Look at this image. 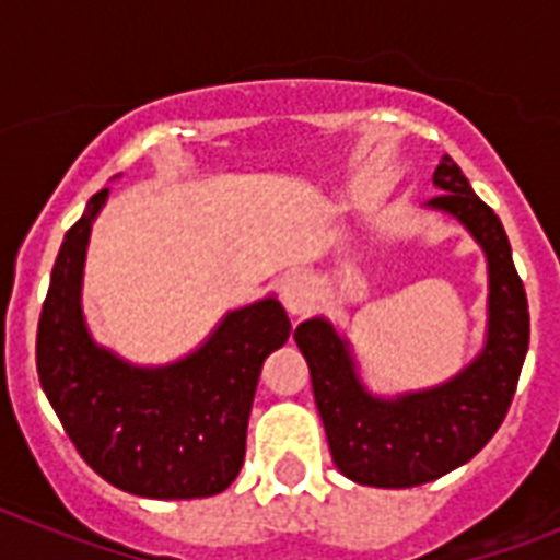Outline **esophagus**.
Returning <instances> with one entry per match:
<instances>
[{"instance_id":"1","label":"esophagus","mask_w":560,"mask_h":560,"mask_svg":"<svg viewBox=\"0 0 560 560\" xmlns=\"http://www.w3.org/2000/svg\"><path fill=\"white\" fill-rule=\"evenodd\" d=\"M281 302L288 307L293 316H302L305 311H311L314 305V288H311V281L305 276H290L281 284Z\"/></svg>"}]
</instances>
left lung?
<instances>
[{
    "instance_id": "left-lung-1",
    "label": "left lung",
    "mask_w": 560,
    "mask_h": 560,
    "mask_svg": "<svg viewBox=\"0 0 560 560\" xmlns=\"http://www.w3.org/2000/svg\"><path fill=\"white\" fill-rule=\"evenodd\" d=\"M433 183L442 194L430 206L459 218L488 255L491 325L479 360L439 389L374 400L331 325L307 319L293 334L311 369L334 465L360 486H424L474 459L503 424L529 351V302L503 223L451 156L439 162Z\"/></svg>"
}]
</instances>
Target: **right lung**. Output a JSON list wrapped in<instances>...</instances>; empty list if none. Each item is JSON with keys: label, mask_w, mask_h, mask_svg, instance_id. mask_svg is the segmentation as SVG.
I'll return each instance as SVG.
<instances>
[{"label": "right lung", "mask_w": 560, "mask_h": 560, "mask_svg": "<svg viewBox=\"0 0 560 560\" xmlns=\"http://www.w3.org/2000/svg\"><path fill=\"white\" fill-rule=\"evenodd\" d=\"M63 237L37 325V374L66 435L109 486L151 500L220 494L244 465L246 424L264 358L290 337L276 299L226 316L197 354L168 369H130L83 328L78 290L95 211Z\"/></svg>", "instance_id": "obj_1"}]
</instances>
